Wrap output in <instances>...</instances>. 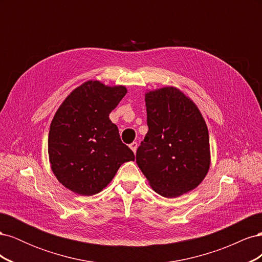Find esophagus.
Instances as JSON below:
<instances>
[{"label":"esophagus","instance_id":"34e87169","mask_svg":"<svg viewBox=\"0 0 262 262\" xmlns=\"http://www.w3.org/2000/svg\"><path fill=\"white\" fill-rule=\"evenodd\" d=\"M130 148L132 149L133 153H136L137 152V148H138V143H137V142H132V143L130 144Z\"/></svg>","mask_w":262,"mask_h":262}]
</instances>
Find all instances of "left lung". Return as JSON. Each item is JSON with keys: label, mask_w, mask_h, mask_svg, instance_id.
I'll return each instance as SVG.
<instances>
[{"label": "left lung", "mask_w": 262, "mask_h": 262, "mask_svg": "<svg viewBox=\"0 0 262 262\" xmlns=\"http://www.w3.org/2000/svg\"><path fill=\"white\" fill-rule=\"evenodd\" d=\"M148 131L137 164L155 192L177 198L207 176L211 164L207 123L199 108L177 87L145 94Z\"/></svg>", "instance_id": "8db88e82"}]
</instances>
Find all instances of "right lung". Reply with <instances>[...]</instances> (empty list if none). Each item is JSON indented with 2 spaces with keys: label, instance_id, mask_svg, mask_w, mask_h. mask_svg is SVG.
Returning a JSON list of instances; mask_svg holds the SVG:
<instances>
[{
  "label": "right lung",
  "instance_id": "right-lung-1",
  "mask_svg": "<svg viewBox=\"0 0 262 262\" xmlns=\"http://www.w3.org/2000/svg\"><path fill=\"white\" fill-rule=\"evenodd\" d=\"M126 92L122 85L87 81L71 92L55 113L48 137L49 162L54 176L71 191L96 194L123 163L134 161L109 119Z\"/></svg>",
  "mask_w": 262,
  "mask_h": 262
}]
</instances>
